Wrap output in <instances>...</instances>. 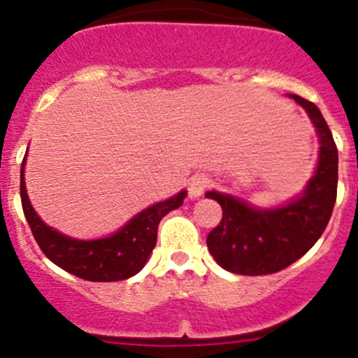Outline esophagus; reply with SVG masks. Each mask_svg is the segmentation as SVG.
I'll return each instance as SVG.
<instances>
[{
  "mask_svg": "<svg viewBox=\"0 0 358 358\" xmlns=\"http://www.w3.org/2000/svg\"><path fill=\"white\" fill-rule=\"evenodd\" d=\"M209 178L204 175H196L189 180V196L190 199H197L204 194V190L208 189Z\"/></svg>",
  "mask_w": 358,
  "mask_h": 358,
  "instance_id": "34e87169",
  "label": "esophagus"
}]
</instances>
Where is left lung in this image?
<instances>
[{
    "label": "left lung",
    "instance_id": "8db88e82",
    "mask_svg": "<svg viewBox=\"0 0 358 358\" xmlns=\"http://www.w3.org/2000/svg\"><path fill=\"white\" fill-rule=\"evenodd\" d=\"M308 114L319 136L315 173L303 194L277 208H256L248 201L211 190L208 199L223 209L222 222L206 244L222 268L239 275H266L284 270L319 241L329 223L338 190V149L319 107L291 95Z\"/></svg>",
    "mask_w": 358,
    "mask_h": 358
}]
</instances>
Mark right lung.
<instances>
[{
    "label": "right lung",
    "mask_w": 358,
    "mask_h": 358,
    "mask_svg": "<svg viewBox=\"0 0 358 358\" xmlns=\"http://www.w3.org/2000/svg\"><path fill=\"white\" fill-rule=\"evenodd\" d=\"M24 166L25 157L20 169V199L36 243L57 266L92 282H114L136 275L156 246L157 227L162 216L180 208L187 196V190H182L140 211L117 232L102 239L81 241L48 227L39 218L25 190Z\"/></svg>",
    "instance_id": "add662e5"
}]
</instances>
